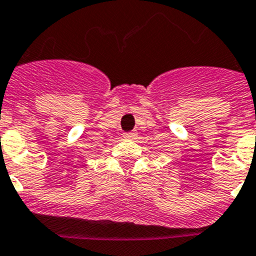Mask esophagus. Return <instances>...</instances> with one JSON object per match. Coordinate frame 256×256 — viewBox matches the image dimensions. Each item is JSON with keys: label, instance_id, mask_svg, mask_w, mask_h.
Wrapping results in <instances>:
<instances>
[{"label": "esophagus", "instance_id": "1", "mask_svg": "<svg viewBox=\"0 0 256 256\" xmlns=\"http://www.w3.org/2000/svg\"><path fill=\"white\" fill-rule=\"evenodd\" d=\"M135 132H125V134H124V138H126V139H134L135 138Z\"/></svg>", "mask_w": 256, "mask_h": 256}]
</instances>
